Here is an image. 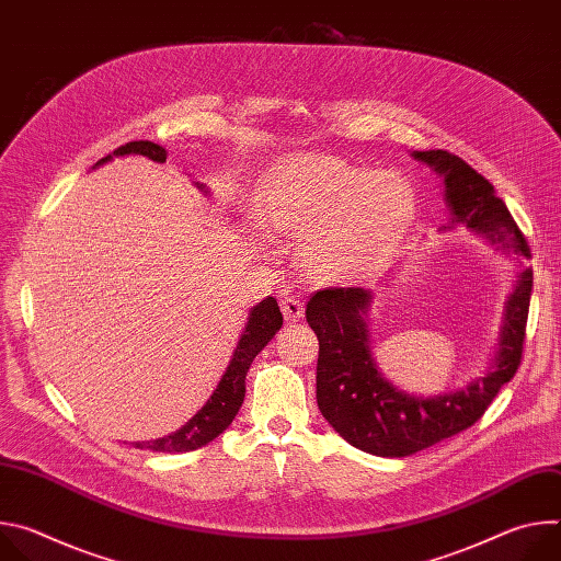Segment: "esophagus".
<instances>
[{
  "label": "esophagus",
  "instance_id": "obj_1",
  "mask_svg": "<svg viewBox=\"0 0 561 561\" xmlns=\"http://www.w3.org/2000/svg\"><path fill=\"white\" fill-rule=\"evenodd\" d=\"M279 306H282V312L286 317V322H297V319L304 314V304L295 295H284L279 299Z\"/></svg>",
  "mask_w": 561,
  "mask_h": 561
}]
</instances>
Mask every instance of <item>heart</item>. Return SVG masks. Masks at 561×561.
<instances>
[{"instance_id": "obj_1", "label": "heart", "mask_w": 561, "mask_h": 561, "mask_svg": "<svg viewBox=\"0 0 561 561\" xmlns=\"http://www.w3.org/2000/svg\"><path fill=\"white\" fill-rule=\"evenodd\" d=\"M413 213L415 191L409 180L327 154L290 159L262 197V217L273 230L312 237L308 266L324 277H344L373 264Z\"/></svg>"}]
</instances>
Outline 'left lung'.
Segmentation results:
<instances>
[{
  "instance_id": "left-lung-1",
  "label": "left lung",
  "mask_w": 561,
  "mask_h": 561,
  "mask_svg": "<svg viewBox=\"0 0 561 561\" xmlns=\"http://www.w3.org/2000/svg\"><path fill=\"white\" fill-rule=\"evenodd\" d=\"M446 182L455 221L482 232L502 251L530 257V249L493 184L448 150H417ZM533 268H524L506 301L500 351L484 377L463 390L415 397L397 390L375 368L364 322L370 293L364 288H324L310 295L306 322L319 340L317 407L327 422L355 448L379 457H409L453 437L486 413L500 388L522 364Z\"/></svg>"
}]
</instances>
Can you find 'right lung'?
<instances>
[{
	"mask_svg": "<svg viewBox=\"0 0 561 561\" xmlns=\"http://www.w3.org/2000/svg\"><path fill=\"white\" fill-rule=\"evenodd\" d=\"M113 154L115 157L144 154L159 164L167 162V157H169V152L159 144L141 139V141H128V144L115 148L111 154L102 157L98 164L108 162ZM282 319L284 317L279 312L275 297L262 299L251 310L249 324H247L242 337H239L232 359H230L221 381L213 390L210 399L204 404V409L197 411V415L193 420H188L178 433L159 437L154 442H135V448H146V450H154V453H188V450L206 446L217 435H221L230 426L239 407H242V402H244L247 373H249L253 359L273 340V335L282 329Z\"/></svg>",
	"mask_w": 561,
	"mask_h": 561,
	"instance_id": "right-lung-1",
	"label": "right lung"
}]
</instances>
